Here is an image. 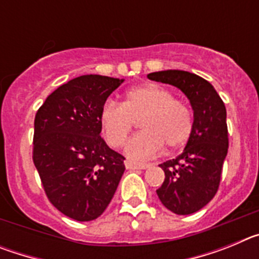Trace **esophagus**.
I'll return each mask as SVG.
<instances>
[{
  "label": "esophagus",
  "mask_w": 259,
  "mask_h": 259,
  "mask_svg": "<svg viewBox=\"0 0 259 259\" xmlns=\"http://www.w3.org/2000/svg\"><path fill=\"white\" fill-rule=\"evenodd\" d=\"M125 167L128 170H145L148 167H150V163H144V162H135L131 159L125 161Z\"/></svg>",
  "instance_id": "esophagus-1"
}]
</instances>
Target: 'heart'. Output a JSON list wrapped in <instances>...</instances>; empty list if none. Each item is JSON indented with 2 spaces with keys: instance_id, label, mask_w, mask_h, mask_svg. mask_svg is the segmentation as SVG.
<instances>
[{
  "instance_id": "heart-1",
  "label": "heart",
  "mask_w": 259,
  "mask_h": 259,
  "mask_svg": "<svg viewBox=\"0 0 259 259\" xmlns=\"http://www.w3.org/2000/svg\"><path fill=\"white\" fill-rule=\"evenodd\" d=\"M140 123L141 132L127 145L134 158L154 155L166 149H178L189 140L194 127L193 111L188 104L174 97L172 92L155 83L130 89L122 105L107 101L100 114V124L105 140L111 148H120Z\"/></svg>"
}]
</instances>
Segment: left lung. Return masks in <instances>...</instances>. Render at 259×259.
I'll use <instances>...</instances> for the list:
<instances>
[{
  "mask_svg": "<svg viewBox=\"0 0 259 259\" xmlns=\"http://www.w3.org/2000/svg\"><path fill=\"white\" fill-rule=\"evenodd\" d=\"M148 77L178 87L193 107L194 127L188 144L182 154L159 164L164 182L157 189L167 209L178 215L193 214L212 200L221 184L228 152L226 106L207 80L188 71H158Z\"/></svg>",
  "mask_w": 259,
  "mask_h": 259,
  "instance_id": "left-lung-1",
  "label": "left lung"
}]
</instances>
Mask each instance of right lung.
<instances>
[{
    "mask_svg": "<svg viewBox=\"0 0 259 259\" xmlns=\"http://www.w3.org/2000/svg\"><path fill=\"white\" fill-rule=\"evenodd\" d=\"M123 80L83 75L48 96L35 116L32 159L48 200L77 222L98 218L125 170L101 137L100 114Z\"/></svg>",
    "mask_w": 259,
    "mask_h": 259,
    "instance_id": "right-lung-1",
    "label": "right lung"
}]
</instances>
